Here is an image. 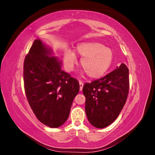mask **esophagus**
<instances>
[{
  "mask_svg": "<svg viewBox=\"0 0 155 155\" xmlns=\"http://www.w3.org/2000/svg\"><path fill=\"white\" fill-rule=\"evenodd\" d=\"M83 87V81H79V90H80V91H82Z\"/></svg>",
  "mask_w": 155,
  "mask_h": 155,
  "instance_id": "34e87169",
  "label": "esophagus"
}]
</instances>
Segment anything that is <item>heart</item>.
I'll use <instances>...</instances> for the list:
<instances>
[{"instance_id": "heart-1", "label": "heart", "mask_w": 155, "mask_h": 155, "mask_svg": "<svg viewBox=\"0 0 155 155\" xmlns=\"http://www.w3.org/2000/svg\"><path fill=\"white\" fill-rule=\"evenodd\" d=\"M77 54L81 56L80 64L83 71L91 79L101 77L111 66L113 53L104 45L96 41L79 44L76 48ZM76 61V55L70 49L64 51V63L68 70H72Z\"/></svg>"}]
</instances>
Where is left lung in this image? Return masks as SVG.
Returning <instances> with one entry per match:
<instances>
[{"label":"left lung","instance_id":"1","mask_svg":"<svg viewBox=\"0 0 155 155\" xmlns=\"http://www.w3.org/2000/svg\"><path fill=\"white\" fill-rule=\"evenodd\" d=\"M129 91V69L121 63L105 76L83 85L85 112L93 126L104 128L118 118Z\"/></svg>","mask_w":155,"mask_h":155}]
</instances>
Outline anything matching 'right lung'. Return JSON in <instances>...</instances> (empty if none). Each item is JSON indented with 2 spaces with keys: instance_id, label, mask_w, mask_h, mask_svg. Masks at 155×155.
<instances>
[{
  "instance_id": "add662e5",
  "label": "right lung",
  "mask_w": 155,
  "mask_h": 155,
  "mask_svg": "<svg viewBox=\"0 0 155 155\" xmlns=\"http://www.w3.org/2000/svg\"><path fill=\"white\" fill-rule=\"evenodd\" d=\"M49 54L50 50L35 40L25 59L23 79L27 100L37 118L56 128L68 119L79 84L61 69L58 58Z\"/></svg>"
}]
</instances>
